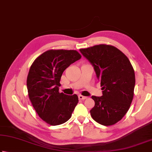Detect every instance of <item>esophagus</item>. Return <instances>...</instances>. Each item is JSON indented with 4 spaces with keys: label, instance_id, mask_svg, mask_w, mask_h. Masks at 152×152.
Returning a JSON list of instances; mask_svg holds the SVG:
<instances>
[{
    "label": "esophagus",
    "instance_id": "1",
    "mask_svg": "<svg viewBox=\"0 0 152 152\" xmlns=\"http://www.w3.org/2000/svg\"><path fill=\"white\" fill-rule=\"evenodd\" d=\"M78 98H79V99H80V100H84L86 99H87L88 97H85V96H82V95H79Z\"/></svg>",
    "mask_w": 152,
    "mask_h": 152
}]
</instances>
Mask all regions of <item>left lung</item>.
<instances>
[{
	"instance_id": "8db88e82",
	"label": "left lung",
	"mask_w": 152,
	"mask_h": 152,
	"mask_svg": "<svg viewBox=\"0 0 152 152\" xmlns=\"http://www.w3.org/2000/svg\"><path fill=\"white\" fill-rule=\"evenodd\" d=\"M80 51L94 66L103 90L102 96H91L95 102L91 117L104 126L115 124L126 115L133 99L135 74L132 64L123 52L109 45Z\"/></svg>"
}]
</instances>
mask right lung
Returning <instances> with one entry per match:
<instances>
[{
    "mask_svg": "<svg viewBox=\"0 0 152 152\" xmlns=\"http://www.w3.org/2000/svg\"><path fill=\"white\" fill-rule=\"evenodd\" d=\"M75 50H49L35 59L27 78L28 96L39 117L50 125L66 123L78 103L76 94L59 93L62 74L81 58Z\"/></svg>",
    "mask_w": 152,
    "mask_h": 152,
    "instance_id": "1",
    "label": "right lung"
}]
</instances>
